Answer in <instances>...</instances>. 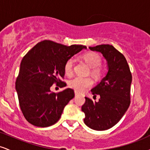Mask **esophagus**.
Returning <instances> with one entry per match:
<instances>
[{"label": "esophagus", "instance_id": "esophagus-1", "mask_svg": "<svg viewBox=\"0 0 150 150\" xmlns=\"http://www.w3.org/2000/svg\"><path fill=\"white\" fill-rule=\"evenodd\" d=\"M75 97H76L77 95H78V93H77V92H75Z\"/></svg>", "mask_w": 150, "mask_h": 150}]
</instances>
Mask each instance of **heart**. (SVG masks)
<instances>
[{"instance_id":"heart-1","label":"heart","mask_w":150,"mask_h":150,"mask_svg":"<svg viewBox=\"0 0 150 150\" xmlns=\"http://www.w3.org/2000/svg\"><path fill=\"white\" fill-rule=\"evenodd\" d=\"M82 58L91 68V73L94 77H99L103 73V68L101 66V58L96 52H87L82 55ZM74 59L70 58L64 64V72L68 76H71L73 73ZM93 80L90 77H75L68 82V86L77 92H85L89 87H92Z\"/></svg>"}]
</instances>
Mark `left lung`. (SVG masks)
I'll use <instances>...</instances> for the list:
<instances>
[{
  "mask_svg": "<svg viewBox=\"0 0 150 150\" xmlns=\"http://www.w3.org/2000/svg\"><path fill=\"white\" fill-rule=\"evenodd\" d=\"M89 49L102 53L108 70L100 83L91 89L93 95L100 96L99 101L85 97L82 106L84 122L93 130H108L121 119L130 106L131 72L125 56L112 45L101 44Z\"/></svg>",
  "mask_w": 150,
  "mask_h": 150,
  "instance_id": "1",
  "label": "left lung"
}]
</instances>
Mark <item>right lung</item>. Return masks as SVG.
<instances>
[{
  "label": "right lung",
  "instance_id": "1",
  "mask_svg": "<svg viewBox=\"0 0 150 150\" xmlns=\"http://www.w3.org/2000/svg\"><path fill=\"white\" fill-rule=\"evenodd\" d=\"M82 49L86 46H67L44 40L22 58L15 88L22 112L31 124L44 128L60 119L63 108L75 97V92L68 88L54 93L50 87L54 83L65 85L61 80L65 75V63Z\"/></svg>",
  "mask_w": 150,
  "mask_h": 150
}]
</instances>
